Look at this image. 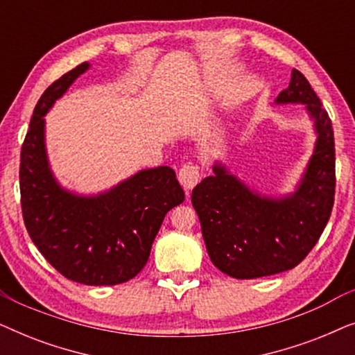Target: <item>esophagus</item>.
I'll use <instances>...</instances> for the list:
<instances>
[{
	"mask_svg": "<svg viewBox=\"0 0 355 355\" xmlns=\"http://www.w3.org/2000/svg\"><path fill=\"white\" fill-rule=\"evenodd\" d=\"M178 178H179V182H181V186L186 189L189 196V191H192V189L197 186V182L200 181V171H198V166H196V164L189 163V164H184V166L179 169Z\"/></svg>",
	"mask_w": 355,
	"mask_h": 355,
	"instance_id": "obj_1",
	"label": "esophagus"
}]
</instances>
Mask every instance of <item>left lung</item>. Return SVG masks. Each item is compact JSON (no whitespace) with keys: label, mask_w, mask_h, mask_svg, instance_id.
<instances>
[{"label":"left lung","mask_w":355,"mask_h":355,"mask_svg":"<svg viewBox=\"0 0 355 355\" xmlns=\"http://www.w3.org/2000/svg\"><path fill=\"white\" fill-rule=\"evenodd\" d=\"M275 105H304L317 135L294 191L279 196L250 187L221 159L192 191L207 252L218 270L254 279L291 270L302 261L327 226L334 203V135L331 119L297 69Z\"/></svg>","instance_id":"left-lung-1"}]
</instances>
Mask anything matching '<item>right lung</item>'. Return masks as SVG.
Wrapping results in <instances>:
<instances>
[{"label": "right lung", "mask_w": 355, "mask_h": 355, "mask_svg": "<svg viewBox=\"0 0 355 355\" xmlns=\"http://www.w3.org/2000/svg\"><path fill=\"white\" fill-rule=\"evenodd\" d=\"M89 69L90 62H82L66 72L33 110L19 169L22 216L33 244L62 276L114 286L140 273L166 213L184 202V191L169 166L140 169L98 193L61 186L48 159L45 116Z\"/></svg>", "instance_id": "right-lung-1"}]
</instances>
